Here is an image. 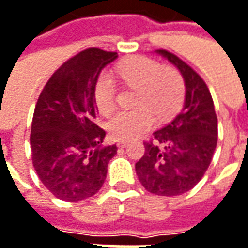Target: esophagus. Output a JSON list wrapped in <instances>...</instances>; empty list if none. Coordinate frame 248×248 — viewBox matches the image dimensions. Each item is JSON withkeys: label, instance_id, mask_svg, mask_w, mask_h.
<instances>
[{"label": "esophagus", "instance_id": "34e87169", "mask_svg": "<svg viewBox=\"0 0 248 248\" xmlns=\"http://www.w3.org/2000/svg\"><path fill=\"white\" fill-rule=\"evenodd\" d=\"M127 144H129V141H127V140H119V141L116 143V146H118L119 149H124Z\"/></svg>", "mask_w": 248, "mask_h": 248}]
</instances>
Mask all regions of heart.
Here are the masks:
<instances>
[{"mask_svg": "<svg viewBox=\"0 0 248 248\" xmlns=\"http://www.w3.org/2000/svg\"><path fill=\"white\" fill-rule=\"evenodd\" d=\"M115 76L126 85L138 87L133 109L115 112L108 122V130L115 139L129 140L141 136L160 121L170 118L182 99V77L171 67H161L149 57H135L113 68ZM116 82L108 73H101L94 82L93 95L98 110L109 113L116 104Z\"/></svg>", "mask_w": 248, "mask_h": 248, "instance_id": "b5f03b06", "label": "heart"}]
</instances>
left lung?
I'll use <instances>...</instances> for the list:
<instances>
[{"mask_svg":"<svg viewBox=\"0 0 248 248\" xmlns=\"http://www.w3.org/2000/svg\"><path fill=\"white\" fill-rule=\"evenodd\" d=\"M157 53L180 68L186 93L175 118L144 141L136 174L149 192L175 197L192 189L209 168L217 144V116L211 91L197 71L171 51Z\"/></svg>","mask_w":248,"mask_h":248,"instance_id":"1","label":"left lung"}]
</instances>
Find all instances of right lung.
Listing matches in <instances>:
<instances>
[{"mask_svg":"<svg viewBox=\"0 0 248 248\" xmlns=\"http://www.w3.org/2000/svg\"><path fill=\"white\" fill-rule=\"evenodd\" d=\"M115 51L90 47L59 67L39 95L32 119V164L56 198L77 202L95 195L107 178L116 146L101 147L93 88Z\"/></svg>","mask_w":248,"mask_h":248,"instance_id":"add662e5","label":"right lung"}]
</instances>
